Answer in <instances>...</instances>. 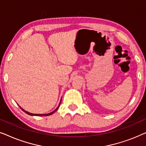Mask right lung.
<instances>
[{"mask_svg": "<svg viewBox=\"0 0 146 146\" xmlns=\"http://www.w3.org/2000/svg\"><path fill=\"white\" fill-rule=\"evenodd\" d=\"M61 100H60V102H61ZM60 104H59V105H58V108L56 109L55 110H54L53 111H52V112H50V113H46V114H36V113H30V112H29V111H25V110L24 109H23L21 107H20L21 108V110H23V111H25V112L26 113H27V114H29V115H36V116H46V115H51V114H52L53 113H54L58 109V108H59V106H60Z\"/></svg>", "mask_w": 146, "mask_h": 146, "instance_id": "1", "label": "right lung"}]
</instances>
